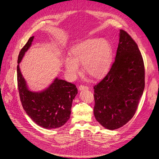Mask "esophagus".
Returning a JSON list of instances; mask_svg holds the SVG:
<instances>
[{"mask_svg": "<svg viewBox=\"0 0 159 159\" xmlns=\"http://www.w3.org/2000/svg\"><path fill=\"white\" fill-rule=\"evenodd\" d=\"M79 89H80V90H84V89H85V90L86 89V90H87V89H89V88L88 87V86L81 85H80Z\"/></svg>", "mask_w": 159, "mask_h": 159, "instance_id": "1", "label": "esophagus"}]
</instances>
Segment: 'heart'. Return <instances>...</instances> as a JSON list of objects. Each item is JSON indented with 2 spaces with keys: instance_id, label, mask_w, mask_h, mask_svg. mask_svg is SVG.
Here are the masks:
<instances>
[{
  "instance_id": "b5f03b06",
  "label": "heart",
  "mask_w": 159,
  "mask_h": 159,
  "mask_svg": "<svg viewBox=\"0 0 159 159\" xmlns=\"http://www.w3.org/2000/svg\"><path fill=\"white\" fill-rule=\"evenodd\" d=\"M70 57L64 60L69 76L74 78L79 74L80 64L83 70L95 80L103 78L111 68L113 49L111 43L99 38H88L72 46Z\"/></svg>"
}]
</instances>
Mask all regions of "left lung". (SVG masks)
<instances>
[{
    "instance_id": "left-lung-1",
    "label": "left lung",
    "mask_w": 159,
    "mask_h": 159,
    "mask_svg": "<svg viewBox=\"0 0 159 159\" xmlns=\"http://www.w3.org/2000/svg\"><path fill=\"white\" fill-rule=\"evenodd\" d=\"M93 88V113L103 127L117 129L133 118L145 88V66L137 44L127 32L120 30L115 60Z\"/></svg>"
}]
</instances>
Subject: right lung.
Segmentation results:
<instances>
[{"mask_svg":"<svg viewBox=\"0 0 159 159\" xmlns=\"http://www.w3.org/2000/svg\"><path fill=\"white\" fill-rule=\"evenodd\" d=\"M34 38H29L18 55L17 81L19 95L24 109L34 122L48 129L58 128L64 125L70 117L72 102L78 93V89L74 84L56 78L48 88L40 92L29 90L19 64L31 46Z\"/></svg>","mask_w":159,"mask_h":159,"instance_id":"right-lung-1","label":"right lung"}]
</instances>
